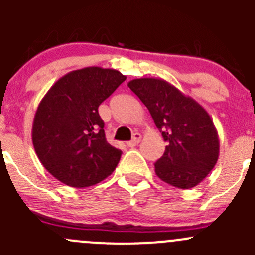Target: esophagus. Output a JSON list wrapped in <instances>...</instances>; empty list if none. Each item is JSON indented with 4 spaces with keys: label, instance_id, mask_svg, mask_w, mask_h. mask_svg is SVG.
<instances>
[{
    "label": "esophagus",
    "instance_id": "34e87169",
    "mask_svg": "<svg viewBox=\"0 0 255 255\" xmlns=\"http://www.w3.org/2000/svg\"><path fill=\"white\" fill-rule=\"evenodd\" d=\"M140 140H142V134H140V133H134V134H133V139L127 142V145L133 148V146H137L138 144L140 143Z\"/></svg>",
    "mask_w": 255,
    "mask_h": 255
}]
</instances>
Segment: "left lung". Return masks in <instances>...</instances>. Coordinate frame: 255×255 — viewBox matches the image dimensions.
I'll return each instance as SVG.
<instances>
[{"instance_id":"8db88e82","label":"left lung","mask_w":255,"mask_h":255,"mask_svg":"<svg viewBox=\"0 0 255 255\" xmlns=\"http://www.w3.org/2000/svg\"><path fill=\"white\" fill-rule=\"evenodd\" d=\"M128 87L145 105L168 142L164 155L154 164L156 176L177 189L199 185L220 155L217 129L206 110L163 79H134Z\"/></svg>"}]
</instances>
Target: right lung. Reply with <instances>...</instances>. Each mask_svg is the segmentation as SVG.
I'll list each match as a JSON object with an SVG mask.
<instances>
[{
	"label": "right lung",
	"mask_w": 255,
	"mask_h": 255,
	"mask_svg": "<svg viewBox=\"0 0 255 255\" xmlns=\"http://www.w3.org/2000/svg\"><path fill=\"white\" fill-rule=\"evenodd\" d=\"M127 79L89 66L61 76L42 99L32 126L40 163L71 187L96 185L113 173L122 151L107 143L99 106Z\"/></svg>",
	"instance_id": "1"
}]
</instances>
